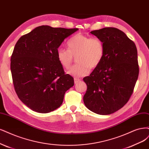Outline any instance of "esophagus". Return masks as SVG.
Wrapping results in <instances>:
<instances>
[{"mask_svg":"<svg viewBox=\"0 0 149 149\" xmlns=\"http://www.w3.org/2000/svg\"><path fill=\"white\" fill-rule=\"evenodd\" d=\"M74 83L76 84V83H78L79 81H80V79L77 78H74Z\"/></svg>","mask_w":149,"mask_h":149,"instance_id":"1","label":"esophagus"}]
</instances>
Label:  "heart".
<instances>
[{"label":"heart","instance_id":"heart-1","mask_svg":"<svg viewBox=\"0 0 149 149\" xmlns=\"http://www.w3.org/2000/svg\"><path fill=\"white\" fill-rule=\"evenodd\" d=\"M68 50L60 47L57 50V58L63 68L68 70L76 57L77 64L73 66L68 74L74 76H86L89 68L98 66L104 58L105 48L102 40L96 38L78 33L71 38L67 42Z\"/></svg>","mask_w":149,"mask_h":149}]
</instances>
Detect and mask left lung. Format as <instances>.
Here are the masks:
<instances>
[{
    "instance_id": "1",
    "label": "left lung",
    "mask_w": 149,
    "mask_h": 149,
    "mask_svg": "<svg viewBox=\"0 0 149 149\" xmlns=\"http://www.w3.org/2000/svg\"><path fill=\"white\" fill-rule=\"evenodd\" d=\"M104 43L105 53L100 65L83 78L88 88L83 100L95 113L107 115L120 110L129 100L139 75L134 42L115 28L91 32Z\"/></svg>"
}]
</instances>
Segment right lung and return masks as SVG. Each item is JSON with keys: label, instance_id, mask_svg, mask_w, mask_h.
Instances as JSON below:
<instances>
[{"label": "right lung", "instance_id": "right-lung-1", "mask_svg": "<svg viewBox=\"0 0 149 149\" xmlns=\"http://www.w3.org/2000/svg\"><path fill=\"white\" fill-rule=\"evenodd\" d=\"M78 30L43 25L20 38L11 57L15 92L24 104L41 113L56 110L74 85L65 74L57 58V50L65 39Z\"/></svg>", "mask_w": 149, "mask_h": 149}]
</instances>
